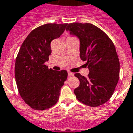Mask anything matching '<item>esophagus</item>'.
Here are the masks:
<instances>
[{"label":"esophagus","instance_id":"1","mask_svg":"<svg viewBox=\"0 0 133 133\" xmlns=\"http://www.w3.org/2000/svg\"><path fill=\"white\" fill-rule=\"evenodd\" d=\"M68 75H69V76H74V73L71 72V71H68Z\"/></svg>","mask_w":133,"mask_h":133}]
</instances>
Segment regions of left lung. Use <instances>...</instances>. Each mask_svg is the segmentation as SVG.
<instances>
[{
  "label": "left lung",
  "mask_w": 133,
  "mask_h": 133,
  "mask_svg": "<svg viewBox=\"0 0 133 133\" xmlns=\"http://www.w3.org/2000/svg\"><path fill=\"white\" fill-rule=\"evenodd\" d=\"M66 30L79 39L80 58L89 69L88 78L74 74L80 81L74 91L76 98L91 107L103 105L112 96L119 80L120 62L114 44L91 23H70Z\"/></svg>",
  "instance_id": "1"
}]
</instances>
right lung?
Instances as JSON below:
<instances>
[{
    "instance_id": "obj_1",
    "label": "right lung",
    "mask_w": 133,
    "mask_h": 133,
    "mask_svg": "<svg viewBox=\"0 0 133 133\" xmlns=\"http://www.w3.org/2000/svg\"><path fill=\"white\" fill-rule=\"evenodd\" d=\"M66 25L48 23L39 26L28 35L20 46L15 60V81L20 96L32 109L46 110L59 100L67 71L48 69L44 63L52 53L51 42L59 37Z\"/></svg>"
}]
</instances>
